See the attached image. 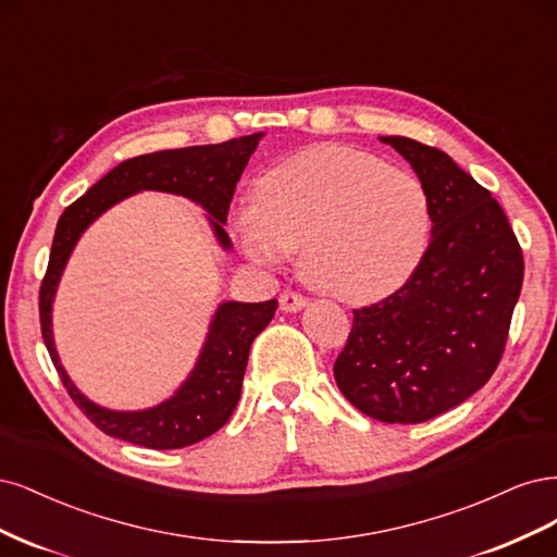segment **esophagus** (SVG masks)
I'll return each instance as SVG.
<instances>
[{"mask_svg":"<svg viewBox=\"0 0 557 557\" xmlns=\"http://www.w3.org/2000/svg\"><path fill=\"white\" fill-rule=\"evenodd\" d=\"M305 305H308V298L296 294V292H282L280 294V310H284V312H300Z\"/></svg>","mask_w":557,"mask_h":557,"instance_id":"esophagus-1","label":"esophagus"}]
</instances>
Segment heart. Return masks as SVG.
<instances>
[{
	"label": "heart",
	"mask_w": 557,
	"mask_h": 557,
	"mask_svg": "<svg viewBox=\"0 0 557 557\" xmlns=\"http://www.w3.org/2000/svg\"><path fill=\"white\" fill-rule=\"evenodd\" d=\"M238 243L259 265L300 252L314 289L347 302L380 300L411 277L430 238V199L417 175L345 146L302 150L240 208Z\"/></svg>",
	"instance_id": "heart-1"
}]
</instances>
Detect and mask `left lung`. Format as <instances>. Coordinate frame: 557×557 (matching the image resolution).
<instances>
[{
    "label": "left lung",
    "instance_id": "left-lung-1",
    "mask_svg": "<svg viewBox=\"0 0 557 557\" xmlns=\"http://www.w3.org/2000/svg\"><path fill=\"white\" fill-rule=\"evenodd\" d=\"M380 140L419 175L433 228L405 286L354 310L333 374L363 414L423 423L491 380L523 286V252L491 191L446 152L405 136Z\"/></svg>",
    "mask_w": 557,
    "mask_h": 557
}]
</instances>
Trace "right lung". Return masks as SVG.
<instances>
[{
	"label": "right lung",
	"mask_w": 557,
	"mask_h": 557,
	"mask_svg": "<svg viewBox=\"0 0 557 557\" xmlns=\"http://www.w3.org/2000/svg\"><path fill=\"white\" fill-rule=\"evenodd\" d=\"M261 138L263 132L214 143V146L161 150L127 159L106 173L97 185L89 187L78 201L62 212L39 296L41 333L52 366L58 368L71 400L106 435L164 451V448L196 444L218 433L240 400L249 347H252L255 337L271 324L277 300L220 302L210 319L199 358H196L187 380L177 386L171 398L148 409H109L89 400L71 382L55 349L52 302H55L58 286L71 252H74L89 224H95V220H99L106 210H111L115 203L129 199L138 191H166L185 196V199L201 206L214 233V240L220 243L224 252H228L231 238L224 231L228 203Z\"/></svg>",
	"instance_id": "add662e5"
}]
</instances>
